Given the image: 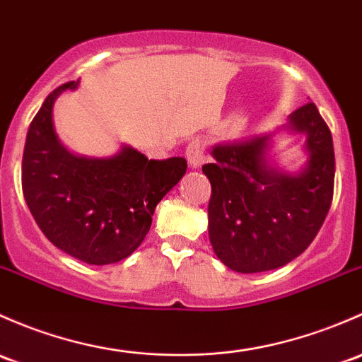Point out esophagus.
<instances>
[{"label":"esophagus","instance_id":"1","mask_svg":"<svg viewBox=\"0 0 362 362\" xmlns=\"http://www.w3.org/2000/svg\"><path fill=\"white\" fill-rule=\"evenodd\" d=\"M185 156L192 168H199L204 161V144L203 140H192L185 149Z\"/></svg>","mask_w":362,"mask_h":362}]
</instances>
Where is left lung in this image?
<instances>
[{
  "instance_id": "8db88e82",
  "label": "left lung",
  "mask_w": 362,
  "mask_h": 362,
  "mask_svg": "<svg viewBox=\"0 0 362 362\" xmlns=\"http://www.w3.org/2000/svg\"><path fill=\"white\" fill-rule=\"evenodd\" d=\"M288 130L305 133L309 161L284 173L267 161L271 135L218 144L203 166L211 184L208 232L215 255L235 272L283 267L303 253L321 229L333 199L334 151L315 104L291 112Z\"/></svg>"
}]
</instances>
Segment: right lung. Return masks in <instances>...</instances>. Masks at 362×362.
Masks as SVG:
<instances>
[{"label": "right lung", "mask_w": 362, "mask_h": 362, "mask_svg": "<svg viewBox=\"0 0 362 362\" xmlns=\"http://www.w3.org/2000/svg\"><path fill=\"white\" fill-rule=\"evenodd\" d=\"M78 83L53 90L34 116L22 156V191L57 248L91 265L116 264L144 241L156 206L184 177L187 161L147 159L127 146L100 159L67 151L52 112L57 97Z\"/></svg>", "instance_id": "obj_1"}]
</instances>
